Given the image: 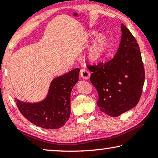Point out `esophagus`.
Returning a JSON list of instances; mask_svg holds the SVG:
<instances>
[{
  "label": "esophagus",
  "instance_id": "esophagus-1",
  "mask_svg": "<svg viewBox=\"0 0 158 158\" xmlns=\"http://www.w3.org/2000/svg\"><path fill=\"white\" fill-rule=\"evenodd\" d=\"M80 75H81V77L84 79H89V77H90V72H89L88 69L84 68L81 69V72H80Z\"/></svg>",
  "mask_w": 158,
  "mask_h": 158
}]
</instances>
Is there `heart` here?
Returning a JSON list of instances; mask_svg holds the SVG:
<instances>
[{"label":"heart","instance_id":"obj_1","mask_svg":"<svg viewBox=\"0 0 158 158\" xmlns=\"http://www.w3.org/2000/svg\"><path fill=\"white\" fill-rule=\"evenodd\" d=\"M106 39L104 35H99L93 42L88 51V56L92 59L96 60L100 57L106 48Z\"/></svg>","mask_w":158,"mask_h":158}]
</instances>
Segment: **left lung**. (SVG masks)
Segmentation results:
<instances>
[{"mask_svg": "<svg viewBox=\"0 0 158 158\" xmlns=\"http://www.w3.org/2000/svg\"><path fill=\"white\" fill-rule=\"evenodd\" d=\"M116 54L110 61L88 65L90 81L98 92L100 111L116 117L135 107L140 99L145 69L139 45L125 26Z\"/></svg>", "mask_w": 158, "mask_h": 158, "instance_id": "obj_1", "label": "left lung"}]
</instances>
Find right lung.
<instances>
[{
  "label": "right lung",
  "mask_w": 158,
  "mask_h": 158,
  "mask_svg": "<svg viewBox=\"0 0 158 158\" xmlns=\"http://www.w3.org/2000/svg\"><path fill=\"white\" fill-rule=\"evenodd\" d=\"M79 69L53 79L47 96L43 101L28 103L16 99L18 108L23 116L40 127L59 129L69 119L70 97L72 88L79 80Z\"/></svg>",
  "instance_id": "right-lung-1"
}]
</instances>
